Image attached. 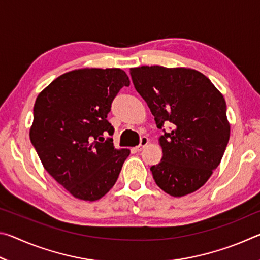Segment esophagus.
Returning a JSON list of instances; mask_svg holds the SVG:
<instances>
[{"label":"esophagus","instance_id":"1","mask_svg":"<svg viewBox=\"0 0 260 260\" xmlns=\"http://www.w3.org/2000/svg\"><path fill=\"white\" fill-rule=\"evenodd\" d=\"M148 143H149V139L147 138V136H143V138H141L140 144H139L138 147L135 148V149H136V151H141V150H143V149L148 146Z\"/></svg>","mask_w":260,"mask_h":260}]
</instances>
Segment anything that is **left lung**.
I'll list each match as a JSON object with an SVG mask.
<instances>
[{
  "instance_id": "obj_1",
  "label": "left lung",
  "mask_w": 260,
  "mask_h": 260,
  "mask_svg": "<svg viewBox=\"0 0 260 260\" xmlns=\"http://www.w3.org/2000/svg\"><path fill=\"white\" fill-rule=\"evenodd\" d=\"M129 72L158 128L171 125L158 140L161 160L150 169L157 186L173 197L196 191L220 164L230 140L222 94L193 69L153 65Z\"/></svg>"
}]
</instances>
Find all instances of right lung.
I'll return each instance as SVG.
<instances>
[{
	"instance_id": "1",
	"label": "right lung",
	"mask_w": 260,
	"mask_h": 260,
	"mask_svg": "<svg viewBox=\"0 0 260 260\" xmlns=\"http://www.w3.org/2000/svg\"><path fill=\"white\" fill-rule=\"evenodd\" d=\"M129 79L120 69L85 68L61 74L38 95L30 142L43 167L73 197L94 202L119 175L129 149H116L107 120Z\"/></svg>"
}]
</instances>
